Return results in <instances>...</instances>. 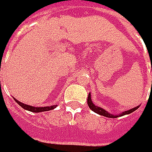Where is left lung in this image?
Masks as SVG:
<instances>
[{
    "label": "left lung",
    "instance_id": "8db88e82",
    "mask_svg": "<svg viewBox=\"0 0 152 152\" xmlns=\"http://www.w3.org/2000/svg\"><path fill=\"white\" fill-rule=\"evenodd\" d=\"M87 103H88L89 107L91 108V110H92L94 113L99 114V115H102V116H104V117L109 118H118V117H122V116H124V115H128V114L131 113H133V112H134L135 110H137L138 108L140 107V106H137L136 107L132 108V109H130V110H128V111H125V112H123V113H121L120 114L114 115V114H112V113H108L107 111H106L105 109H103V108L99 107L96 106V105L93 103L92 100H91V93H90V94H89V96H88Z\"/></svg>",
    "mask_w": 152,
    "mask_h": 152
}]
</instances>
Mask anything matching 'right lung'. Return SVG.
<instances>
[{"mask_svg":"<svg viewBox=\"0 0 152 152\" xmlns=\"http://www.w3.org/2000/svg\"><path fill=\"white\" fill-rule=\"evenodd\" d=\"M13 99H14V101L20 107L23 108V109H25L27 111H29V112H32V113H41V112H45V111H50V110H52V109H54L57 107V105H53V106H48V107H32V106H29V105H27V104H24V103H23V102H18L17 99H15L14 97H13Z\"/></svg>","mask_w":152,"mask_h":152,"instance_id":"right-lung-1","label":"right lung"}]
</instances>
